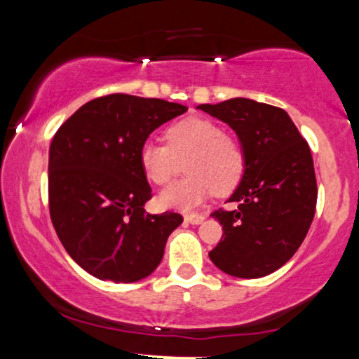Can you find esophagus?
I'll list each match as a JSON object with an SVG mask.
<instances>
[{
	"mask_svg": "<svg viewBox=\"0 0 359 359\" xmlns=\"http://www.w3.org/2000/svg\"><path fill=\"white\" fill-rule=\"evenodd\" d=\"M185 222H191V224H201L204 221L203 214H185L184 216Z\"/></svg>",
	"mask_w": 359,
	"mask_h": 359,
	"instance_id": "esophagus-1",
	"label": "esophagus"
}]
</instances>
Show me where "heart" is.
<instances>
[{
	"instance_id": "obj_1",
	"label": "heart",
	"mask_w": 359,
	"mask_h": 359,
	"mask_svg": "<svg viewBox=\"0 0 359 359\" xmlns=\"http://www.w3.org/2000/svg\"><path fill=\"white\" fill-rule=\"evenodd\" d=\"M167 145L147 142L140 148V167L150 182L167 185L182 168L185 175L160 192L158 204L167 209H189L216 194L231 192L246 167L240 140L222 133L211 119L191 116L167 128Z\"/></svg>"
}]
</instances>
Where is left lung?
<instances>
[{"instance_id":"obj_1","label":"left lung","mask_w":359,"mask_h":359,"mask_svg":"<svg viewBox=\"0 0 359 359\" xmlns=\"http://www.w3.org/2000/svg\"><path fill=\"white\" fill-rule=\"evenodd\" d=\"M197 109L228 123L246 156L241 182L228 199L236 208L211 214L224 233L209 258L233 277H265L294 257L314 219L311 148L277 106L234 97Z\"/></svg>"}]
</instances>
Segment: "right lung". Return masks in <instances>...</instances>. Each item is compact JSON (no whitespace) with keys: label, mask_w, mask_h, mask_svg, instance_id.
Returning a JSON list of instances; mask_svg holds the SVG:
<instances>
[{"label":"right lung","mask_w":359,"mask_h":359,"mask_svg":"<svg viewBox=\"0 0 359 359\" xmlns=\"http://www.w3.org/2000/svg\"><path fill=\"white\" fill-rule=\"evenodd\" d=\"M187 108L177 102L109 94L86 102L57 130L48 151V208L57 236L96 278L131 283L163 258L177 212L148 214L151 189L140 148L151 131Z\"/></svg>","instance_id":"add662e5"}]
</instances>
